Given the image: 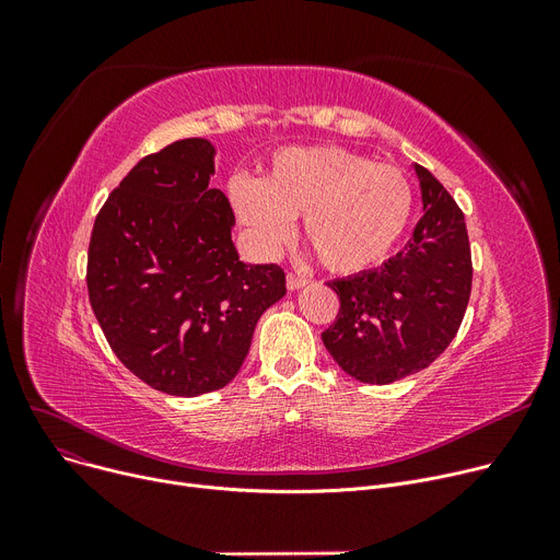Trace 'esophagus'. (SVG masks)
Segmentation results:
<instances>
[{
  "instance_id": "34e87169",
  "label": "esophagus",
  "mask_w": 560,
  "mask_h": 560,
  "mask_svg": "<svg viewBox=\"0 0 560 560\" xmlns=\"http://www.w3.org/2000/svg\"><path fill=\"white\" fill-rule=\"evenodd\" d=\"M285 285H288V290H300V288L308 285V279L302 277V275H288Z\"/></svg>"
}]
</instances>
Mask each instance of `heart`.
Instances as JSON below:
<instances>
[{"label":"heart","instance_id":"heart-1","mask_svg":"<svg viewBox=\"0 0 560 560\" xmlns=\"http://www.w3.org/2000/svg\"><path fill=\"white\" fill-rule=\"evenodd\" d=\"M231 203L260 249L272 252L290 235V218L304 215V238L336 275H361L384 262L413 215L416 192L393 165L345 147H283L260 182L238 176Z\"/></svg>","mask_w":560,"mask_h":560}]
</instances>
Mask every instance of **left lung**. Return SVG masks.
<instances>
[{
  "label": "left lung",
  "instance_id": "1",
  "mask_svg": "<svg viewBox=\"0 0 560 560\" xmlns=\"http://www.w3.org/2000/svg\"><path fill=\"white\" fill-rule=\"evenodd\" d=\"M424 215L408 245L381 268L329 281L340 300L322 342L361 384L386 386L429 368L454 340L472 290L463 211L416 165Z\"/></svg>",
  "mask_w": 560,
  "mask_h": 560
}]
</instances>
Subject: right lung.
I'll return each mask as SVG.
<instances>
[{
  "label": "right lung",
  "instance_id": "right-lung-1",
  "mask_svg": "<svg viewBox=\"0 0 560 560\" xmlns=\"http://www.w3.org/2000/svg\"><path fill=\"white\" fill-rule=\"evenodd\" d=\"M215 147L176 140L144 156L95 218L88 298L122 365L174 397L224 388L238 374L258 317L285 295L279 265H249L211 188Z\"/></svg>",
  "mask_w": 560,
  "mask_h": 560
}]
</instances>
